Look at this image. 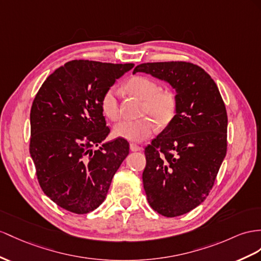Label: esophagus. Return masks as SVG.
<instances>
[{
  "mask_svg": "<svg viewBox=\"0 0 261 261\" xmlns=\"http://www.w3.org/2000/svg\"><path fill=\"white\" fill-rule=\"evenodd\" d=\"M130 150L133 151V152H137V151H141L142 148H141V146H139L138 144H136V143H131L130 144Z\"/></svg>",
  "mask_w": 261,
  "mask_h": 261,
  "instance_id": "esophagus-1",
  "label": "esophagus"
}]
</instances>
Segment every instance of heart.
Here are the masks:
<instances>
[{
    "label": "heart",
    "instance_id": "obj_1",
    "mask_svg": "<svg viewBox=\"0 0 261 261\" xmlns=\"http://www.w3.org/2000/svg\"><path fill=\"white\" fill-rule=\"evenodd\" d=\"M126 89L132 95L144 100L143 113L152 117L160 125L169 123L176 111V99L172 92L160 91V86L152 79L143 76L132 77L126 83ZM120 90L117 87L107 89L101 98L103 115L111 121L120 118ZM115 136L131 142H142L155 132V124L150 118L124 120L115 126Z\"/></svg>",
    "mask_w": 261,
    "mask_h": 261
}]
</instances>
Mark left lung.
<instances>
[{
  "label": "left lung",
  "mask_w": 261,
  "mask_h": 261,
  "mask_svg": "<svg viewBox=\"0 0 261 261\" xmlns=\"http://www.w3.org/2000/svg\"><path fill=\"white\" fill-rule=\"evenodd\" d=\"M136 72L150 73L176 91L175 116L144 150L142 179L153 210L181 216L208 196L225 159V103L212 77L192 63H145Z\"/></svg>",
  "instance_id": "left-lung-1"
}]
</instances>
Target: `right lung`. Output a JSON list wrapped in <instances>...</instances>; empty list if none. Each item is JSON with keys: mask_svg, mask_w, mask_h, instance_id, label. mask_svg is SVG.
<instances>
[{"mask_svg": "<svg viewBox=\"0 0 261 261\" xmlns=\"http://www.w3.org/2000/svg\"><path fill=\"white\" fill-rule=\"evenodd\" d=\"M133 66L71 61L46 78L35 96L30 153L43 192L66 211L87 214L99 207L129 154L124 139L98 144L110 133L101 98Z\"/></svg>", "mask_w": 261, "mask_h": 261, "instance_id": "1", "label": "right lung"}]
</instances>
